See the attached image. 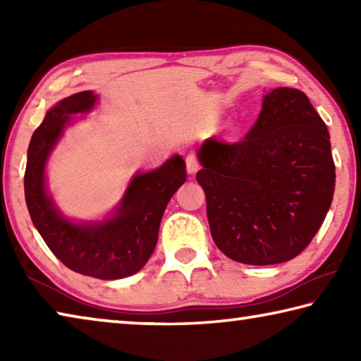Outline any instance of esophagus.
Here are the masks:
<instances>
[{"mask_svg": "<svg viewBox=\"0 0 361 361\" xmlns=\"http://www.w3.org/2000/svg\"><path fill=\"white\" fill-rule=\"evenodd\" d=\"M199 159L195 154H188L186 156V170L188 173H195L199 170Z\"/></svg>", "mask_w": 361, "mask_h": 361, "instance_id": "obj_1", "label": "esophagus"}]
</instances>
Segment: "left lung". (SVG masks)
Wrapping results in <instances>:
<instances>
[{"instance_id": "1", "label": "left lung", "mask_w": 361, "mask_h": 361, "mask_svg": "<svg viewBox=\"0 0 361 361\" xmlns=\"http://www.w3.org/2000/svg\"><path fill=\"white\" fill-rule=\"evenodd\" d=\"M199 161L212 237L231 259L290 261L325 221L336 180L331 143L301 90L274 89L245 138H209Z\"/></svg>"}]
</instances>
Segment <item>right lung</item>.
Segmentation results:
<instances>
[{"label":"right lung","mask_w":361,"mask_h":361,"mask_svg":"<svg viewBox=\"0 0 361 361\" xmlns=\"http://www.w3.org/2000/svg\"><path fill=\"white\" fill-rule=\"evenodd\" d=\"M90 90L63 99L46 114L28 146L25 200L35 228L63 264L82 276L113 280L138 272L157 243L169 200L186 181V166L175 156L132 180L116 215L103 223L75 224L60 215L44 186V166L71 114L94 106Z\"/></svg>","instance_id":"right-lung-1"}]
</instances>
